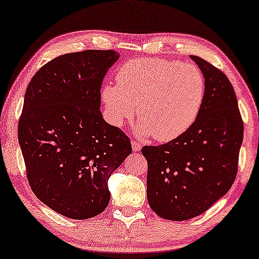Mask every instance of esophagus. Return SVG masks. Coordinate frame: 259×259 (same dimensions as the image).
<instances>
[{"label":"esophagus","mask_w":259,"mask_h":259,"mask_svg":"<svg viewBox=\"0 0 259 259\" xmlns=\"http://www.w3.org/2000/svg\"><path fill=\"white\" fill-rule=\"evenodd\" d=\"M131 146H133V151L137 152L142 149V144L136 141H131Z\"/></svg>","instance_id":"1"}]
</instances>
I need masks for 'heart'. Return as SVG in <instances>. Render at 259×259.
<instances>
[{
  "mask_svg": "<svg viewBox=\"0 0 259 259\" xmlns=\"http://www.w3.org/2000/svg\"><path fill=\"white\" fill-rule=\"evenodd\" d=\"M206 94V80L194 64L163 59H136L116 73V85L101 90L108 118L120 126L137 105L138 133L170 142L196 122Z\"/></svg>",
  "mask_w": 259,
  "mask_h": 259,
  "instance_id": "b5f03b06",
  "label": "heart"
}]
</instances>
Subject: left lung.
Instances as JSON below:
<instances>
[{
	"label": "left lung",
	"mask_w": 259,
	"mask_h": 259,
	"mask_svg": "<svg viewBox=\"0 0 259 259\" xmlns=\"http://www.w3.org/2000/svg\"><path fill=\"white\" fill-rule=\"evenodd\" d=\"M206 80L196 122L174 141L144 146L147 202L159 217L183 221L202 214L227 194L237 173L243 122L231 81L223 71L190 55Z\"/></svg>",
	"instance_id": "left-lung-1"
}]
</instances>
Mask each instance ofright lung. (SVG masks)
<instances>
[{"mask_svg":"<svg viewBox=\"0 0 259 259\" xmlns=\"http://www.w3.org/2000/svg\"><path fill=\"white\" fill-rule=\"evenodd\" d=\"M120 54L69 53L32 77L18 142L34 195L60 214L81 220L107 207L108 179L131 153L130 139L100 112V89Z\"/></svg>","mask_w":259,"mask_h":259,"instance_id":"right-lung-1","label":"right lung"}]
</instances>
